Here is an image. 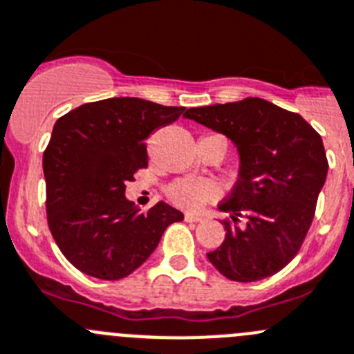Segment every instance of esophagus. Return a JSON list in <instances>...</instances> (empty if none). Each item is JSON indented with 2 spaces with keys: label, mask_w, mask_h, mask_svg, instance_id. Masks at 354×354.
Segmentation results:
<instances>
[{
  "label": "esophagus",
  "mask_w": 354,
  "mask_h": 354,
  "mask_svg": "<svg viewBox=\"0 0 354 354\" xmlns=\"http://www.w3.org/2000/svg\"><path fill=\"white\" fill-rule=\"evenodd\" d=\"M184 218H186L187 222H200V221H203V215H198V214H186V215H184Z\"/></svg>",
  "instance_id": "obj_1"
}]
</instances>
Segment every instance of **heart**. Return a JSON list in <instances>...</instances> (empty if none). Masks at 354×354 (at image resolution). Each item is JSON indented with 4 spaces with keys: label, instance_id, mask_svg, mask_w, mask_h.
<instances>
[{
    "label": "heart",
    "instance_id": "1",
    "mask_svg": "<svg viewBox=\"0 0 354 354\" xmlns=\"http://www.w3.org/2000/svg\"><path fill=\"white\" fill-rule=\"evenodd\" d=\"M218 193H221V189H218V186L214 180L196 179V177L177 180V183H174L167 189L168 198L175 205H179L183 208H189V210L201 208L205 203L215 200Z\"/></svg>",
    "mask_w": 354,
    "mask_h": 354
}]
</instances>
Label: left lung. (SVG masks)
Instances as JSON below:
<instances>
[{"instance_id": "1", "label": "left lung", "mask_w": 354, "mask_h": 354, "mask_svg": "<svg viewBox=\"0 0 354 354\" xmlns=\"http://www.w3.org/2000/svg\"><path fill=\"white\" fill-rule=\"evenodd\" d=\"M186 118L230 137L240 153V175L222 221L225 238L208 261L233 281L276 274L301 250L328 171L319 133L297 113L264 99L191 107ZM245 217V222L241 218Z\"/></svg>"}]
</instances>
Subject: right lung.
I'll return each instance as SVG.
<instances>
[{"label": "right lung", "instance_id": "right-lung-1", "mask_svg": "<svg viewBox=\"0 0 354 354\" xmlns=\"http://www.w3.org/2000/svg\"><path fill=\"white\" fill-rule=\"evenodd\" d=\"M186 107L137 97L83 104L60 116L43 153L46 218L53 240L76 269L121 280L147 261L183 212L158 201L140 212L124 184L147 167L146 139Z\"/></svg>", "mask_w": 354, "mask_h": 354}]
</instances>
